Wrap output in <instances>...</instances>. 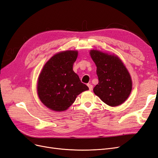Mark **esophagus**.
<instances>
[{
	"instance_id": "1",
	"label": "esophagus",
	"mask_w": 158,
	"mask_h": 158,
	"mask_svg": "<svg viewBox=\"0 0 158 158\" xmlns=\"http://www.w3.org/2000/svg\"><path fill=\"white\" fill-rule=\"evenodd\" d=\"M88 85V88H89V89L91 91V90H92V88H93V85L91 84H87Z\"/></svg>"
}]
</instances>
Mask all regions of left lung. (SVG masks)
<instances>
[{"label": "left lung", "mask_w": 158, "mask_h": 158, "mask_svg": "<svg viewBox=\"0 0 158 158\" xmlns=\"http://www.w3.org/2000/svg\"><path fill=\"white\" fill-rule=\"evenodd\" d=\"M89 54L97 66L99 80L94 88V94L111 107L125 102L131 92L132 83L121 60L116 55L98 50H91Z\"/></svg>", "instance_id": "obj_1"}]
</instances>
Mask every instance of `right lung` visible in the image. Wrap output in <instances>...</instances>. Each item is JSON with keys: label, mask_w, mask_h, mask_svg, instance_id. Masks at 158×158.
I'll list each match as a JSON object with an SVG mask.
<instances>
[{"label": "right lung", "mask_w": 158, "mask_h": 158, "mask_svg": "<svg viewBox=\"0 0 158 158\" xmlns=\"http://www.w3.org/2000/svg\"><path fill=\"white\" fill-rule=\"evenodd\" d=\"M77 51L60 52L47 62L40 74L37 91L41 102L55 111L67 109L80 94L88 90L73 71Z\"/></svg>", "instance_id": "1"}]
</instances>
